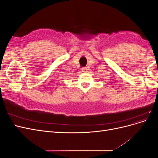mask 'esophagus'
<instances>
[{
    "label": "esophagus",
    "mask_w": 158,
    "mask_h": 158,
    "mask_svg": "<svg viewBox=\"0 0 158 158\" xmlns=\"http://www.w3.org/2000/svg\"><path fill=\"white\" fill-rule=\"evenodd\" d=\"M82 72H84V73H85V72H86L88 70V69L85 67H84V68L82 69Z\"/></svg>",
    "instance_id": "34e87169"
}]
</instances>
